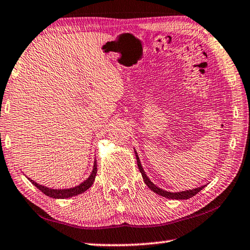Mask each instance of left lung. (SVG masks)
I'll return each instance as SVG.
<instances>
[{"mask_svg": "<svg viewBox=\"0 0 250 250\" xmlns=\"http://www.w3.org/2000/svg\"><path fill=\"white\" fill-rule=\"evenodd\" d=\"M135 156H137V163H138V167L139 170H140L142 177H143V181H145V183L147 185V188H150V189H152L154 193L159 194V195L163 196V197H167V198H171V200H188L189 197H193L194 195H196V194L205 188L204 186H201V188H193V189H186V191H182V192H176V193H172V192H167V191H164V189L160 188L156 186L155 184L152 183L150 181L149 177L146 176L145 170H143V167L141 166V162H140V159H139L138 153L134 151Z\"/></svg>", "mask_w": 250, "mask_h": 250, "instance_id": "obj_1", "label": "left lung"}]
</instances>
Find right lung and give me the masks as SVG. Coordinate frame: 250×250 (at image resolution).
Listing matches in <instances>:
<instances>
[{
    "instance_id": "add662e5",
    "label": "right lung",
    "mask_w": 250,
    "mask_h": 250,
    "mask_svg": "<svg viewBox=\"0 0 250 250\" xmlns=\"http://www.w3.org/2000/svg\"><path fill=\"white\" fill-rule=\"evenodd\" d=\"M96 174H97V162L95 161L94 168H92V172H91V174L89 175V177H88L86 181H83V183H80L79 185L75 186V188H62V189L55 188L54 189V188H47V186H44V185H41L39 183H36L35 181H33L31 179H28V180L31 181L32 184L35 185L36 188L40 189V191L43 192L45 195H47L49 197H53V198H68V197L79 195V194L86 192L87 189L89 188L92 184H94V181L96 179Z\"/></svg>"
}]
</instances>
